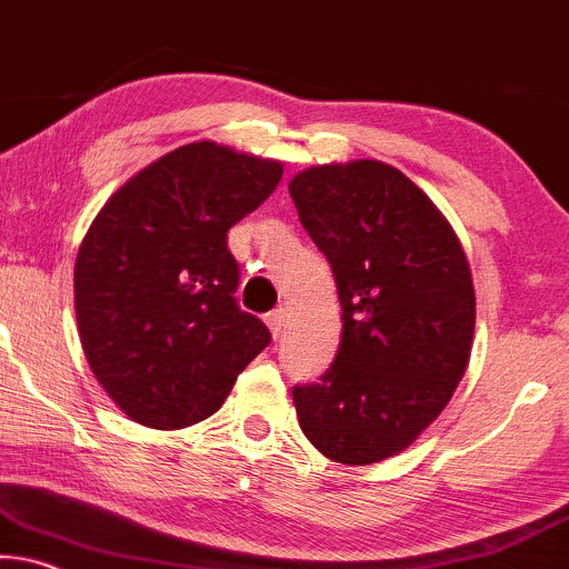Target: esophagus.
I'll list each match as a JSON object with an SVG mask.
<instances>
[{
  "mask_svg": "<svg viewBox=\"0 0 569 569\" xmlns=\"http://www.w3.org/2000/svg\"><path fill=\"white\" fill-rule=\"evenodd\" d=\"M268 328H270V333H272V338H280L283 336V328H286V309L280 307V309H272V312L268 315Z\"/></svg>",
  "mask_w": 569,
  "mask_h": 569,
  "instance_id": "esophagus-1",
  "label": "esophagus"
}]
</instances>
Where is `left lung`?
I'll list each match as a JSON object with an SVG mask.
<instances>
[{
    "instance_id": "1",
    "label": "left lung",
    "mask_w": 569,
    "mask_h": 569,
    "mask_svg": "<svg viewBox=\"0 0 569 569\" xmlns=\"http://www.w3.org/2000/svg\"><path fill=\"white\" fill-rule=\"evenodd\" d=\"M289 191L343 309L330 370L293 388L299 426L333 462H380L417 441L465 376L476 333L470 264L441 210L391 164H315Z\"/></svg>"
}]
</instances>
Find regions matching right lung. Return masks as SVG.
<instances>
[{
	"instance_id": "right-lung-1",
	"label": "right lung",
	"mask_w": 569,
	"mask_h": 569,
	"mask_svg": "<svg viewBox=\"0 0 569 569\" xmlns=\"http://www.w3.org/2000/svg\"><path fill=\"white\" fill-rule=\"evenodd\" d=\"M283 178L278 160L193 141L104 201L76 257L83 355L133 422L189 428L218 412L270 330L236 305L228 231Z\"/></svg>"
}]
</instances>
